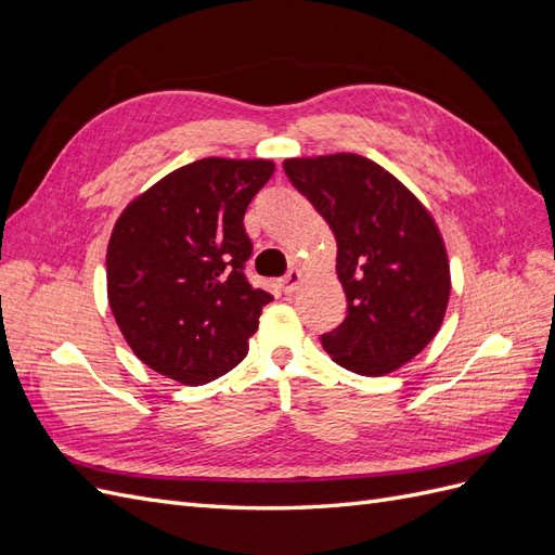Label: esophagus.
Listing matches in <instances>:
<instances>
[{
  "instance_id": "1",
  "label": "esophagus",
  "mask_w": 555,
  "mask_h": 555,
  "mask_svg": "<svg viewBox=\"0 0 555 555\" xmlns=\"http://www.w3.org/2000/svg\"><path fill=\"white\" fill-rule=\"evenodd\" d=\"M300 282H304V275H300V271H289L287 275H284V278L280 280L282 292H284V294H294V292L298 289Z\"/></svg>"
}]
</instances>
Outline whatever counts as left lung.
Returning a JSON list of instances; mask_svg holds the SVG:
<instances>
[{
    "label": "left lung",
    "instance_id": "8db88e82",
    "mask_svg": "<svg viewBox=\"0 0 555 555\" xmlns=\"http://www.w3.org/2000/svg\"><path fill=\"white\" fill-rule=\"evenodd\" d=\"M284 171L338 243L347 317L322 335L324 349L357 375L398 371L447 314L451 271L433 212L384 166L354 153L289 157Z\"/></svg>",
    "mask_w": 555,
    "mask_h": 555
}]
</instances>
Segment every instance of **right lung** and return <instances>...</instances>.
Segmentation results:
<instances>
[{"instance_id":"obj_1","label":"right lung","mask_w":555,"mask_h":555,"mask_svg":"<svg viewBox=\"0 0 555 555\" xmlns=\"http://www.w3.org/2000/svg\"><path fill=\"white\" fill-rule=\"evenodd\" d=\"M273 171V159H196L117 217L106 249L108 306L155 373L198 386L247 357L273 296L243 275L251 255L243 217Z\"/></svg>"}]
</instances>
